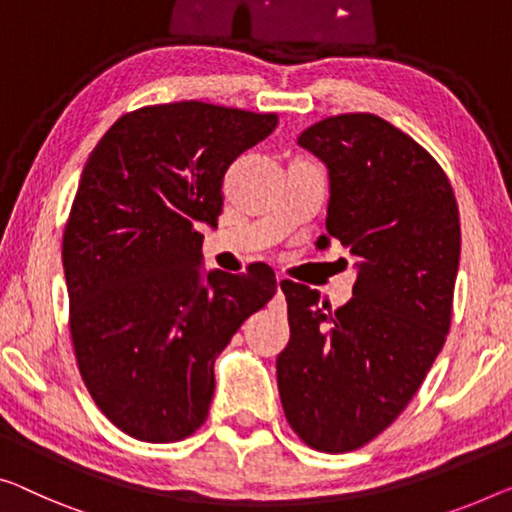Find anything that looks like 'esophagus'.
I'll list each match as a JSON object with an SVG mask.
<instances>
[{
  "instance_id": "esophagus-1",
  "label": "esophagus",
  "mask_w": 512,
  "mask_h": 512,
  "mask_svg": "<svg viewBox=\"0 0 512 512\" xmlns=\"http://www.w3.org/2000/svg\"><path fill=\"white\" fill-rule=\"evenodd\" d=\"M287 285V278H282V276H278V299H282V287Z\"/></svg>"
}]
</instances>
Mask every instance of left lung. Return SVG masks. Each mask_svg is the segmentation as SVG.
<instances>
[{"label": "left lung", "mask_w": 512, "mask_h": 512, "mask_svg": "<svg viewBox=\"0 0 512 512\" xmlns=\"http://www.w3.org/2000/svg\"><path fill=\"white\" fill-rule=\"evenodd\" d=\"M299 144L329 167L326 234L358 257L338 310L287 280L289 342L276 372L292 430L349 453L402 414L451 329L460 211L446 172L400 128L368 112L326 117Z\"/></svg>", "instance_id": "left-lung-1"}]
</instances>
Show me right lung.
<instances>
[{
  "label": "right lung",
  "instance_id": "add662e5",
  "mask_svg": "<svg viewBox=\"0 0 512 512\" xmlns=\"http://www.w3.org/2000/svg\"><path fill=\"white\" fill-rule=\"evenodd\" d=\"M278 126L202 101L126 112L87 158L64 230L68 326L82 381L121 432L172 444L209 416L213 363L276 294L271 266L200 276V223L223 179Z\"/></svg>",
  "mask_w": 512,
  "mask_h": 512
}]
</instances>
